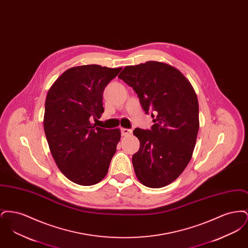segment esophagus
<instances>
[{"label":"esophagus","instance_id":"34e87169","mask_svg":"<svg viewBox=\"0 0 248 248\" xmlns=\"http://www.w3.org/2000/svg\"><path fill=\"white\" fill-rule=\"evenodd\" d=\"M121 134H122V136H124V137L130 136V135L132 134V130L127 129V128H121Z\"/></svg>","mask_w":248,"mask_h":248}]
</instances>
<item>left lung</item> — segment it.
Instances as JSON below:
<instances>
[{
    "mask_svg": "<svg viewBox=\"0 0 248 248\" xmlns=\"http://www.w3.org/2000/svg\"><path fill=\"white\" fill-rule=\"evenodd\" d=\"M133 87L146 113L154 111L151 130L136 128L140 147L132 163L149 188L176 180L189 164L199 130V104L189 80L175 67L158 61L126 66L118 76Z\"/></svg>",
    "mask_w": 248,
    "mask_h": 248,
    "instance_id": "1",
    "label": "left lung"
}]
</instances>
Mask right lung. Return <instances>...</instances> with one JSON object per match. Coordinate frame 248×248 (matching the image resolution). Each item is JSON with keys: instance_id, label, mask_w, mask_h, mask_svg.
<instances>
[{"instance_id": "right-lung-1", "label": "right lung", "mask_w": 248, "mask_h": 248, "mask_svg": "<svg viewBox=\"0 0 248 248\" xmlns=\"http://www.w3.org/2000/svg\"><path fill=\"white\" fill-rule=\"evenodd\" d=\"M122 68L83 65L64 71L48 91L44 128L51 154L71 181L100 182L121 139V131L95 127L91 119L104 112L103 92Z\"/></svg>"}]
</instances>
